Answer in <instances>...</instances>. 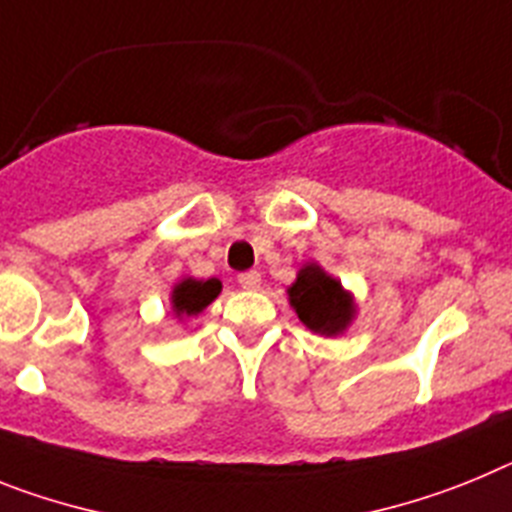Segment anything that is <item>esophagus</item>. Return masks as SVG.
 Listing matches in <instances>:
<instances>
[{"mask_svg":"<svg viewBox=\"0 0 512 512\" xmlns=\"http://www.w3.org/2000/svg\"><path fill=\"white\" fill-rule=\"evenodd\" d=\"M237 281H239V286L247 288V291H255V288H260L262 278H260V273H257V270H247V273H239Z\"/></svg>","mask_w":512,"mask_h":512,"instance_id":"esophagus-1","label":"esophagus"}]
</instances>
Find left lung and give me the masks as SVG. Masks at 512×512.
Instances as JSON below:
<instances>
[{"mask_svg":"<svg viewBox=\"0 0 512 512\" xmlns=\"http://www.w3.org/2000/svg\"><path fill=\"white\" fill-rule=\"evenodd\" d=\"M288 301L301 322L319 335H340L353 322V296L317 262H306L299 270L296 283L288 288Z\"/></svg>","mask_w":512,"mask_h":512,"instance_id":"left-lung-1","label":"left lung"}]
</instances>
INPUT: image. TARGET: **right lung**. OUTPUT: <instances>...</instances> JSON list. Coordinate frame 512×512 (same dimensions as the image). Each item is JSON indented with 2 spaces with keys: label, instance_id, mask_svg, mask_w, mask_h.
<instances>
[{
  "label": "right lung",
  "instance_id": "1",
  "mask_svg": "<svg viewBox=\"0 0 512 512\" xmlns=\"http://www.w3.org/2000/svg\"><path fill=\"white\" fill-rule=\"evenodd\" d=\"M221 293V281L208 278V281H195L185 278L172 288V311L177 317H195L201 314L208 304Z\"/></svg>",
  "mask_w": 512,
  "mask_h": 512
}]
</instances>
